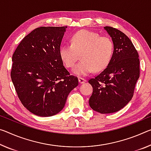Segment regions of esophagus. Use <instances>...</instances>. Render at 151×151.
<instances>
[{"instance_id": "1", "label": "esophagus", "mask_w": 151, "mask_h": 151, "mask_svg": "<svg viewBox=\"0 0 151 151\" xmlns=\"http://www.w3.org/2000/svg\"><path fill=\"white\" fill-rule=\"evenodd\" d=\"M78 81H79V83H81V84H82V83H85L87 81H86V79H85V78H84L79 77V78H78Z\"/></svg>"}]
</instances>
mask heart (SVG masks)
<instances>
[{
    "instance_id": "1",
    "label": "heart",
    "mask_w": 151,
    "mask_h": 151,
    "mask_svg": "<svg viewBox=\"0 0 151 151\" xmlns=\"http://www.w3.org/2000/svg\"><path fill=\"white\" fill-rule=\"evenodd\" d=\"M114 44L108 36H100L99 33L81 30L71 37V44H63L59 54L67 68L75 66L79 54L83 60L74 69L77 75H87L94 70L99 72L106 68L112 58Z\"/></svg>"
}]
</instances>
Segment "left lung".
<instances>
[{"instance_id":"1","label":"left lung","mask_w":151,"mask_h":151,"mask_svg":"<svg viewBox=\"0 0 151 151\" xmlns=\"http://www.w3.org/2000/svg\"><path fill=\"white\" fill-rule=\"evenodd\" d=\"M104 29L113 40L114 53L106 68L88 80L93 89L89 106L101 114H110L122 109L132 98L140 76V60L127 35L112 27Z\"/></svg>"}]
</instances>
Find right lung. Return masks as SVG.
Returning <instances> with one entry per match:
<instances>
[{
    "label": "right lung",
    "instance_id": "1",
    "mask_svg": "<svg viewBox=\"0 0 151 151\" xmlns=\"http://www.w3.org/2000/svg\"><path fill=\"white\" fill-rule=\"evenodd\" d=\"M67 26L40 27L21 40L12 57L11 80L19 99L38 116L56 115L78 85L70 75L59 54Z\"/></svg>",
    "mask_w": 151,
    "mask_h": 151
}]
</instances>
